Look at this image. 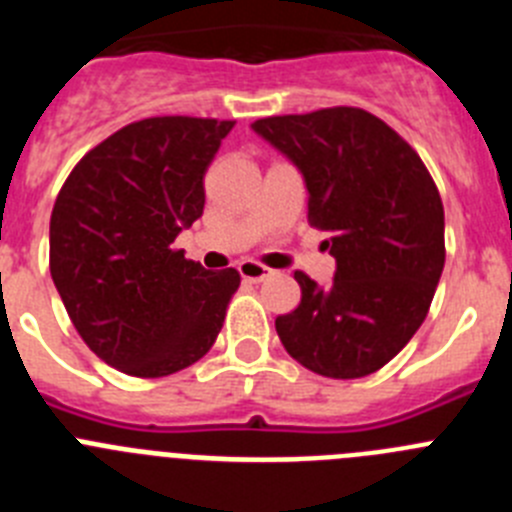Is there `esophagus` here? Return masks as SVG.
Here are the masks:
<instances>
[{"mask_svg":"<svg viewBox=\"0 0 512 512\" xmlns=\"http://www.w3.org/2000/svg\"><path fill=\"white\" fill-rule=\"evenodd\" d=\"M238 271H241V277L246 279V282H264L266 277H271V269H266L259 261H243V264L238 266Z\"/></svg>","mask_w":512,"mask_h":512,"instance_id":"34e87169","label":"esophagus"}]
</instances>
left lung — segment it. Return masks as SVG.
<instances>
[{"label":"left lung","mask_w":512,"mask_h":512,"mask_svg":"<svg viewBox=\"0 0 512 512\" xmlns=\"http://www.w3.org/2000/svg\"><path fill=\"white\" fill-rule=\"evenodd\" d=\"M300 169L307 220L328 230L336 277L295 271L302 300L277 318L287 354L333 379H359L400 354L428 315L446 246L441 194L418 153L359 107L251 125Z\"/></svg>","instance_id":"obj_1"}]
</instances>
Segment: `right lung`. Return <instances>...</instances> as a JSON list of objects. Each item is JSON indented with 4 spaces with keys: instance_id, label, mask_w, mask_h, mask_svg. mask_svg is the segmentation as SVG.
<instances>
[{
    "instance_id": "right-lung-1",
    "label": "right lung",
    "mask_w": 512,
    "mask_h": 512,
    "mask_svg": "<svg viewBox=\"0 0 512 512\" xmlns=\"http://www.w3.org/2000/svg\"><path fill=\"white\" fill-rule=\"evenodd\" d=\"M233 120L148 117L81 158L51 215V277L71 323L104 364L166 377L200 361L223 328L235 269L176 251L205 210V171Z\"/></svg>"
}]
</instances>
